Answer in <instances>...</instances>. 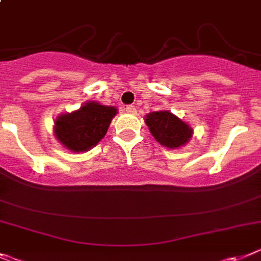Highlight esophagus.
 Returning a JSON list of instances; mask_svg holds the SVG:
<instances>
[{"instance_id":"1","label":"esophagus","mask_w":261,"mask_h":261,"mask_svg":"<svg viewBox=\"0 0 261 261\" xmlns=\"http://www.w3.org/2000/svg\"><path fill=\"white\" fill-rule=\"evenodd\" d=\"M124 110L127 113H130V114H134V113L137 112V109H135V106L134 105H127L126 108H124Z\"/></svg>"}]
</instances>
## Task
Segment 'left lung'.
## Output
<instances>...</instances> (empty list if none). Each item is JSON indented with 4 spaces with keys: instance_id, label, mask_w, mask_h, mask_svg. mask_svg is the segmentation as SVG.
<instances>
[{
    "instance_id": "obj_1",
    "label": "left lung",
    "mask_w": 261,
    "mask_h": 261,
    "mask_svg": "<svg viewBox=\"0 0 261 261\" xmlns=\"http://www.w3.org/2000/svg\"><path fill=\"white\" fill-rule=\"evenodd\" d=\"M146 123L153 138L162 146L168 148H177L187 143L193 131L180 118L167 110L148 114L146 118Z\"/></svg>"
}]
</instances>
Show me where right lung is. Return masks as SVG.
Segmentation results:
<instances>
[{"mask_svg": "<svg viewBox=\"0 0 261 261\" xmlns=\"http://www.w3.org/2000/svg\"><path fill=\"white\" fill-rule=\"evenodd\" d=\"M115 114V108L88 102L77 112L59 117L55 121V135L71 151H88L105 137Z\"/></svg>", "mask_w": 261, "mask_h": 261, "instance_id": "add662e5", "label": "right lung"}]
</instances>
